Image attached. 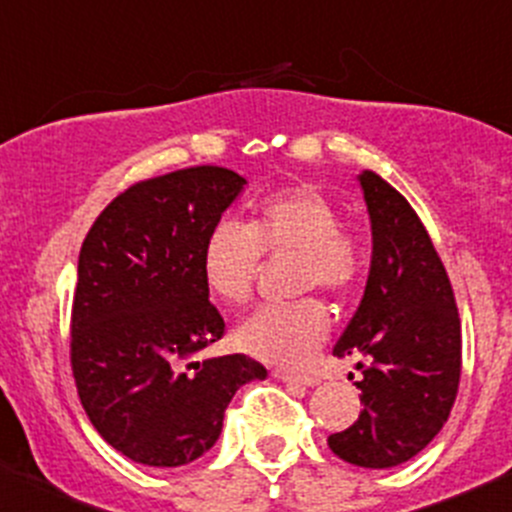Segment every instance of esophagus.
<instances>
[{
    "instance_id": "1",
    "label": "esophagus",
    "mask_w": 512,
    "mask_h": 512,
    "mask_svg": "<svg viewBox=\"0 0 512 512\" xmlns=\"http://www.w3.org/2000/svg\"><path fill=\"white\" fill-rule=\"evenodd\" d=\"M275 376L285 384H294V386H317L319 379L317 376H309V374H289V371H275Z\"/></svg>"
}]
</instances>
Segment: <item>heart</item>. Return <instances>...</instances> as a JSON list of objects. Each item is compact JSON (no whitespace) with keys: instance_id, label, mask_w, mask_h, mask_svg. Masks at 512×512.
Masks as SVG:
<instances>
[{"instance_id":"heart-1","label":"heart","mask_w":512,"mask_h":512,"mask_svg":"<svg viewBox=\"0 0 512 512\" xmlns=\"http://www.w3.org/2000/svg\"><path fill=\"white\" fill-rule=\"evenodd\" d=\"M297 252V289L322 287L344 294L361 272V247L339 227V210L314 185H289L267 193L250 208L247 225L232 218L210 227L200 272L210 292L227 304L245 302L262 267V255ZM329 332V312L319 299L265 304L235 329V344L267 364L302 366Z\"/></svg>"}]
</instances>
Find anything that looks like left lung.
<instances>
[{
	"label": "left lung",
	"instance_id": "8db88e82",
	"mask_svg": "<svg viewBox=\"0 0 512 512\" xmlns=\"http://www.w3.org/2000/svg\"><path fill=\"white\" fill-rule=\"evenodd\" d=\"M371 218L364 297L334 347L359 356L361 411L329 436L342 461L394 468L433 441L461 381V319L441 257L409 200L381 175H359Z\"/></svg>",
	"mask_w": 512,
	"mask_h": 512
}]
</instances>
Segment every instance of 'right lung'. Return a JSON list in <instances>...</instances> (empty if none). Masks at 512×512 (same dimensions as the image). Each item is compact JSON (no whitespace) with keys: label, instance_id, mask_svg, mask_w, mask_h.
I'll list each match as a JSON object with an SVG mask.
<instances>
[{"label":"right lung","instance_id":"right-lung-1","mask_svg":"<svg viewBox=\"0 0 512 512\" xmlns=\"http://www.w3.org/2000/svg\"><path fill=\"white\" fill-rule=\"evenodd\" d=\"M247 180L195 165L141 180L103 208L79 252L71 371L116 451L175 468L215 446L235 391L267 369L245 354L195 361L225 334L200 255Z\"/></svg>","mask_w":512,"mask_h":512}]
</instances>
